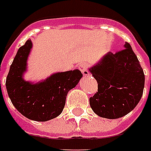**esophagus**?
Segmentation results:
<instances>
[{
	"mask_svg": "<svg viewBox=\"0 0 151 151\" xmlns=\"http://www.w3.org/2000/svg\"><path fill=\"white\" fill-rule=\"evenodd\" d=\"M79 70L83 74L84 76H89V71L87 69V65L86 64H81L79 65Z\"/></svg>",
	"mask_w": 151,
	"mask_h": 151,
	"instance_id": "34e87169",
	"label": "esophagus"
}]
</instances>
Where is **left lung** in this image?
<instances>
[{
    "instance_id": "1",
    "label": "left lung",
    "mask_w": 151,
    "mask_h": 151,
    "mask_svg": "<svg viewBox=\"0 0 151 151\" xmlns=\"http://www.w3.org/2000/svg\"><path fill=\"white\" fill-rule=\"evenodd\" d=\"M115 54L109 52L90 68L98 82V92L89 99L99 116L116 119L136 107L145 87V74L129 43Z\"/></svg>"
}]
</instances>
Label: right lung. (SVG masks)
Segmentation results:
<instances>
[{
  "label": "right lung",
  "instance_id": "right-lung-1",
  "mask_svg": "<svg viewBox=\"0 0 151 151\" xmlns=\"http://www.w3.org/2000/svg\"><path fill=\"white\" fill-rule=\"evenodd\" d=\"M31 48L30 40L19 47L6 76V87L12 104L23 116L36 122H47L62 113L68 92L78 84L82 74L75 70L52 74L35 84L26 81L23 75Z\"/></svg>",
  "mask_w": 151,
  "mask_h": 151
}]
</instances>
